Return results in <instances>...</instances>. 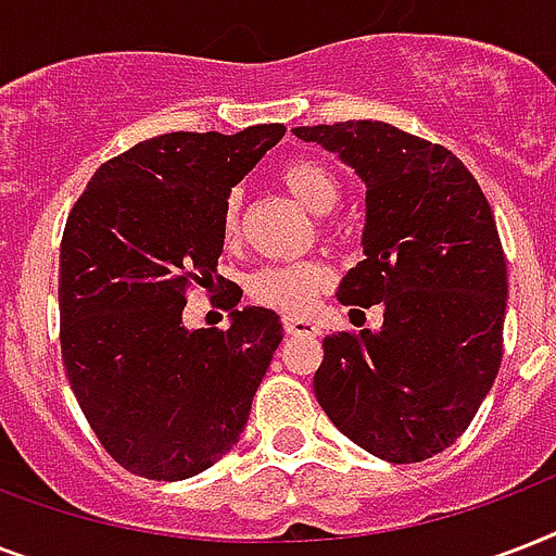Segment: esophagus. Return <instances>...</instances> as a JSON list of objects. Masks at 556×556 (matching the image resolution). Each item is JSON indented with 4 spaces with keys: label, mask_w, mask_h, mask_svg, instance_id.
I'll list each match as a JSON object with an SVG mask.
<instances>
[{
    "label": "esophagus",
    "mask_w": 556,
    "mask_h": 556,
    "mask_svg": "<svg viewBox=\"0 0 556 556\" xmlns=\"http://www.w3.org/2000/svg\"><path fill=\"white\" fill-rule=\"evenodd\" d=\"M282 329L288 334H320L317 323L305 320V317H282Z\"/></svg>",
    "instance_id": "1"
}]
</instances>
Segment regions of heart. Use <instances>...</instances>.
<instances>
[{"instance_id": "b5f03b06", "label": "heart", "mask_w": 556, "mask_h": 556, "mask_svg": "<svg viewBox=\"0 0 556 556\" xmlns=\"http://www.w3.org/2000/svg\"><path fill=\"white\" fill-rule=\"evenodd\" d=\"M279 185L286 187L303 207L312 213H329L338 204L340 185L329 167L312 159H288L277 169ZM242 222V192L230 190L225 199V236L233 239ZM329 262L300 260L265 265L251 277L248 291L256 303L277 308L286 314H305L314 305L317 294L331 286Z\"/></svg>"}]
</instances>
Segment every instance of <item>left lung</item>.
I'll use <instances>...</instances> for the list:
<instances>
[{"instance_id": "obj_1", "label": "left lung", "mask_w": 556, "mask_h": 556, "mask_svg": "<svg viewBox=\"0 0 556 556\" xmlns=\"http://www.w3.org/2000/svg\"><path fill=\"white\" fill-rule=\"evenodd\" d=\"M366 185L364 253L340 303L383 305L380 331L323 340L314 395L346 439L413 465L470 427L502 364L508 268L493 210L441 143L383 121L296 126Z\"/></svg>"}]
</instances>
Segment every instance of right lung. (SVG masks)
<instances>
[{"label":"right lung","mask_w":556,"mask_h":556,"mask_svg":"<svg viewBox=\"0 0 556 556\" xmlns=\"http://www.w3.org/2000/svg\"><path fill=\"white\" fill-rule=\"evenodd\" d=\"M286 135L167 132L100 164L60 242V349L74 397L117 465L178 482L242 435L256 387L282 343L270 308L227 329H185L195 286H225V199ZM239 294H230L236 308Z\"/></svg>","instance_id":"add662e5"}]
</instances>
